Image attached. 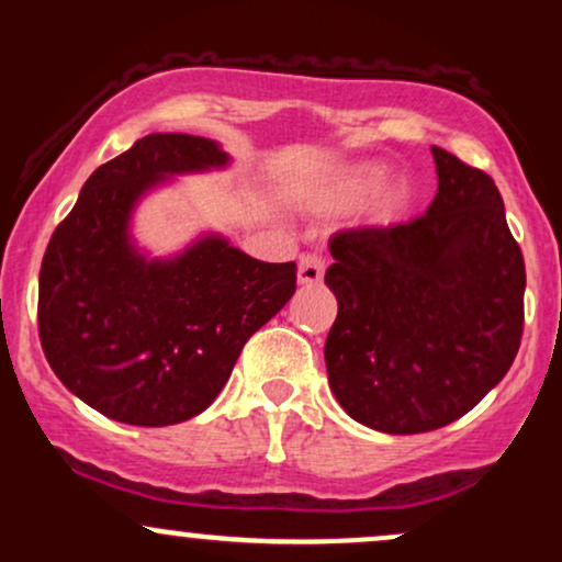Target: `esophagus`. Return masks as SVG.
I'll return each mask as SVG.
<instances>
[{"mask_svg": "<svg viewBox=\"0 0 562 562\" xmlns=\"http://www.w3.org/2000/svg\"><path fill=\"white\" fill-rule=\"evenodd\" d=\"M325 277V259L317 254H303L299 259V282L301 285H317Z\"/></svg>", "mask_w": 562, "mask_h": 562, "instance_id": "1", "label": "esophagus"}]
</instances>
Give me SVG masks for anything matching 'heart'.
I'll return each mask as SVG.
<instances>
[{
    "instance_id": "obj_1",
    "label": "heart",
    "mask_w": 562,
    "mask_h": 562,
    "mask_svg": "<svg viewBox=\"0 0 562 562\" xmlns=\"http://www.w3.org/2000/svg\"><path fill=\"white\" fill-rule=\"evenodd\" d=\"M367 199L364 216L372 224H393L409 211L415 190L406 177H389V169L378 160H359L348 164L330 179L322 192V205L327 209H346V205Z\"/></svg>"
}]
</instances>
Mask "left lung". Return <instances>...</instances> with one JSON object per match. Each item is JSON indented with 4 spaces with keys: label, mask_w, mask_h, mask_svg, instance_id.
<instances>
[{
    "label": "left lung",
    "mask_w": 562,
    "mask_h": 562,
    "mask_svg": "<svg viewBox=\"0 0 562 562\" xmlns=\"http://www.w3.org/2000/svg\"><path fill=\"white\" fill-rule=\"evenodd\" d=\"M423 216L335 232L325 344L348 415L393 436L460 420L507 375L524 335L526 263L494 179L441 147Z\"/></svg>",
    "instance_id": "left-lung-1"
}]
</instances>
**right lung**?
<instances>
[{"label":"right lung","instance_id":"obj_1","mask_svg":"<svg viewBox=\"0 0 562 562\" xmlns=\"http://www.w3.org/2000/svg\"><path fill=\"white\" fill-rule=\"evenodd\" d=\"M214 139L147 134L97 169L38 272V338L70 393L128 425L184 423L218 396L243 346L295 293V261L250 259L205 235L147 259L128 218L173 173L222 169Z\"/></svg>","mask_w":562,"mask_h":562}]
</instances>
